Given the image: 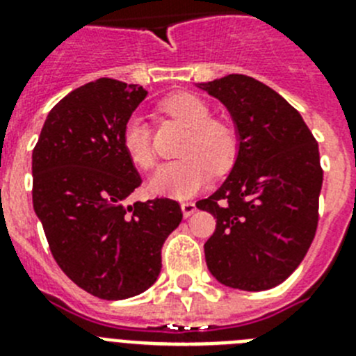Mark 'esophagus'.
Instances as JSON below:
<instances>
[{
	"mask_svg": "<svg viewBox=\"0 0 356 356\" xmlns=\"http://www.w3.org/2000/svg\"><path fill=\"white\" fill-rule=\"evenodd\" d=\"M181 212H184V217H191L196 212V205L193 201H185V203H181Z\"/></svg>",
	"mask_w": 356,
	"mask_h": 356,
	"instance_id": "esophagus-1",
	"label": "esophagus"
}]
</instances>
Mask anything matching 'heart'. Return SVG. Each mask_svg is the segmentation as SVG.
<instances>
[{"label":"heart","instance_id":"1","mask_svg":"<svg viewBox=\"0 0 356 356\" xmlns=\"http://www.w3.org/2000/svg\"><path fill=\"white\" fill-rule=\"evenodd\" d=\"M162 110L191 128L184 144L185 156L162 163L151 175L149 188L169 197L193 196L216 172L232 168L238 151V135L229 122L212 119L210 106L188 92L172 94L162 102ZM122 146L134 163L149 169L155 163L149 127L143 115L135 114L124 124Z\"/></svg>","mask_w":356,"mask_h":356}]
</instances>
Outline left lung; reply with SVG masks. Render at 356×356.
<instances>
[{"mask_svg": "<svg viewBox=\"0 0 356 356\" xmlns=\"http://www.w3.org/2000/svg\"><path fill=\"white\" fill-rule=\"evenodd\" d=\"M196 87L226 106L238 135L228 178L196 203L217 219L207 267L226 287L267 291L296 271L316 235L319 147L300 112L262 81L228 74Z\"/></svg>", "mask_w": 356, "mask_h": 356, "instance_id": "8db88e82", "label": "left lung"}]
</instances>
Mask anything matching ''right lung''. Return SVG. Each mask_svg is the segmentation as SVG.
<instances>
[{
  "label": "right lung",
  "mask_w": 356,
  "mask_h": 356,
  "mask_svg": "<svg viewBox=\"0 0 356 356\" xmlns=\"http://www.w3.org/2000/svg\"><path fill=\"white\" fill-rule=\"evenodd\" d=\"M146 96L140 85L112 78L81 85L53 106L31 155L33 210L53 259L102 300L155 284L163 242L184 217L169 197L124 203L143 180L122 130Z\"/></svg>",
  "instance_id": "add662e5"
}]
</instances>
